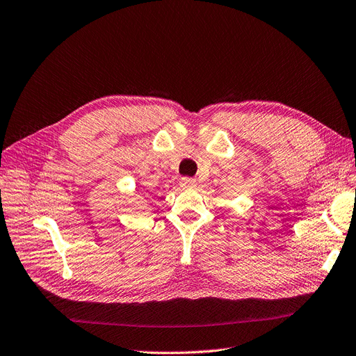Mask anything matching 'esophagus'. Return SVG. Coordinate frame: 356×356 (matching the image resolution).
<instances>
[{
	"label": "esophagus",
	"mask_w": 356,
	"mask_h": 356,
	"mask_svg": "<svg viewBox=\"0 0 356 356\" xmlns=\"http://www.w3.org/2000/svg\"><path fill=\"white\" fill-rule=\"evenodd\" d=\"M180 186L183 189H193V188H196V179H193V177H181L180 179Z\"/></svg>",
	"instance_id": "obj_1"
}]
</instances>
